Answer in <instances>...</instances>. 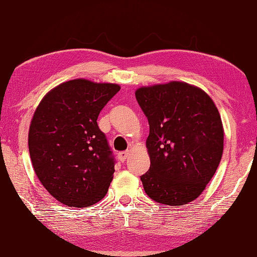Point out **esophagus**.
Returning <instances> with one entry per match:
<instances>
[{
    "label": "esophagus",
    "instance_id": "34e87169",
    "mask_svg": "<svg viewBox=\"0 0 257 257\" xmlns=\"http://www.w3.org/2000/svg\"><path fill=\"white\" fill-rule=\"evenodd\" d=\"M128 156H129V152H120V153H118V158L121 163L125 162V159L128 158Z\"/></svg>",
    "mask_w": 257,
    "mask_h": 257
}]
</instances>
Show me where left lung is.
<instances>
[{"mask_svg":"<svg viewBox=\"0 0 257 257\" xmlns=\"http://www.w3.org/2000/svg\"><path fill=\"white\" fill-rule=\"evenodd\" d=\"M135 94L149 122L150 168L140 177L146 194L167 206L193 202L223 155L224 129L214 101L179 81L142 87Z\"/></svg>","mask_w":257,"mask_h":257,"instance_id":"1","label":"left lung"}]
</instances>
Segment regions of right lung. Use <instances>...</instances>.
<instances>
[{
	"instance_id": "1",
	"label": "right lung",
	"mask_w": 257,
	"mask_h": 257,
	"mask_svg": "<svg viewBox=\"0 0 257 257\" xmlns=\"http://www.w3.org/2000/svg\"><path fill=\"white\" fill-rule=\"evenodd\" d=\"M119 90L115 83L70 80L45 94L33 114V169L43 187L69 207H89L108 192L114 158L97 119Z\"/></svg>"
}]
</instances>
